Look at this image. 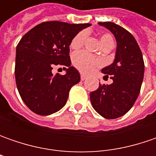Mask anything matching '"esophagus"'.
Listing matches in <instances>:
<instances>
[{"instance_id": "obj_1", "label": "esophagus", "mask_w": 156, "mask_h": 156, "mask_svg": "<svg viewBox=\"0 0 156 156\" xmlns=\"http://www.w3.org/2000/svg\"><path fill=\"white\" fill-rule=\"evenodd\" d=\"M87 75H84V74H82V73H81V81H84L85 79H87Z\"/></svg>"}]
</instances>
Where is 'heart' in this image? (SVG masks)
<instances>
[{
	"instance_id": "obj_1",
	"label": "heart",
	"mask_w": 156,
	"mask_h": 156,
	"mask_svg": "<svg viewBox=\"0 0 156 156\" xmlns=\"http://www.w3.org/2000/svg\"><path fill=\"white\" fill-rule=\"evenodd\" d=\"M87 37L86 31H81L76 34L74 38L70 41V48L73 50H78L83 46L85 40ZM101 42L104 48L113 47L114 46V39L110 34L104 33L100 36ZM72 63L78 70L82 73H91L96 68L100 67L102 62L100 58L91 55L86 51L76 52L73 55L72 57Z\"/></svg>"
}]
</instances>
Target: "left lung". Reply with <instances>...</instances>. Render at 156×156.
<instances>
[{
	"mask_svg": "<svg viewBox=\"0 0 156 156\" xmlns=\"http://www.w3.org/2000/svg\"><path fill=\"white\" fill-rule=\"evenodd\" d=\"M99 24L114 34L117 49L115 62L101 70L106 77L113 80V83L100 84L98 89L90 93V101L94 110L101 116L116 119L129 112L140 94L144 61L137 41L128 30L110 21Z\"/></svg>",
	"mask_w": 156,
	"mask_h": 156,
	"instance_id": "left-lung-1",
	"label": "left lung"
}]
</instances>
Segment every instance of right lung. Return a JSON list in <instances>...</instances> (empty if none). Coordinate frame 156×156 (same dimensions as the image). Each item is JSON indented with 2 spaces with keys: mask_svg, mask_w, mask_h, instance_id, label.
Here are the masks:
<instances>
[{
  "mask_svg": "<svg viewBox=\"0 0 156 156\" xmlns=\"http://www.w3.org/2000/svg\"><path fill=\"white\" fill-rule=\"evenodd\" d=\"M90 23L69 24L62 21H44L26 33L16 47L15 75L21 99L34 113L54 114L65 106L70 88L81 77L70 66L69 45ZM68 66L66 75L54 76L55 66Z\"/></svg>",
  "mask_w": 156,
  "mask_h": 156,
  "instance_id": "add662e5",
  "label": "right lung"
}]
</instances>
